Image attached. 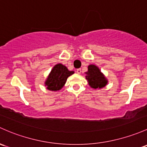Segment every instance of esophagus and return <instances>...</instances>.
<instances>
[{
    "mask_svg": "<svg viewBox=\"0 0 147 147\" xmlns=\"http://www.w3.org/2000/svg\"><path fill=\"white\" fill-rule=\"evenodd\" d=\"M76 72H77V73H78V74H80V73H81V72H82V69H80V68L77 69Z\"/></svg>",
    "mask_w": 147,
    "mask_h": 147,
    "instance_id": "34e87169",
    "label": "esophagus"
}]
</instances>
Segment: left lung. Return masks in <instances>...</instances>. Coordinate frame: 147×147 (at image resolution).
I'll return each instance as SVG.
<instances>
[{
	"instance_id": "left-lung-1",
	"label": "left lung",
	"mask_w": 147,
	"mask_h": 147,
	"mask_svg": "<svg viewBox=\"0 0 147 147\" xmlns=\"http://www.w3.org/2000/svg\"><path fill=\"white\" fill-rule=\"evenodd\" d=\"M86 74L87 75L86 76V79L92 88L100 89L104 87L107 84V80L103 76L98 67L94 65H89L88 72H86Z\"/></svg>"
}]
</instances>
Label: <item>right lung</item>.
<instances>
[{
	"instance_id": "obj_1",
	"label": "right lung",
	"mask_w": 147,
	"mask_h": 147,
	"mask_svg": "<svg viewBox=\"0 0 147 147\" xmlns=\"http://www.w3.org/2000/svg\"><path fill=\"white\" fill-rule=\"evenodd\" d=\"M73 73V71L68 70L63 65H55L45 82L47 89L51 91L60 90L65 84L67 78Z\"/></svg>"
}]
</instances>
